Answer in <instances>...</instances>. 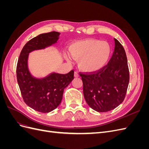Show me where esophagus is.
<instances>
[{
	"label": "esophagus",
	"instance_id": "1",
	"mask_svg": "<svg viewBox=\"0 0 149 149\" xmlns=\"http://www.w3.org/2000/svg\"><path fill=\"white\" fill-rule=\"evenodd\" d=\"M74 77H76V78H78V77H79V74H78V73L77 71H74Z\"/></svg>",
	"mask_w": 149,
	"mask_h": 149
}]
</instances>
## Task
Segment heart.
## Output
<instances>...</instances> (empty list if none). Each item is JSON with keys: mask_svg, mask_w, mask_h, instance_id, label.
<instances>
[{"mask_svg": "<svg viewBox=\"0 0 149 149\" xmlns=\"http://www.w3.org/2000/svg\"><path fill=\"white\" fill-rule=\"evenodd\" d=\"M71 56L78 60L79 68L91 73L100 70L109 60L111 54L110 45L96 39H86L76 42L69 47ZM67 60L70 58L66 55Z\"/></svg>", "mask_w": 149, "mask_h": 149, "instance_id": "1", "label": "heart"}]
</instances>
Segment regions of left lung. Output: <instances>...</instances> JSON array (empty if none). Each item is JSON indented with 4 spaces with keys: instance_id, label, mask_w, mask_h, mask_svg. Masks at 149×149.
I'll use <instances>...</instances> for the list:
<instances>
[{
    "instance_id": "1",
    "label": "left lung",
    "mask_w": 149,
    "mask_h": 149,
    "mask_svg": "<svg viewBox=\"0 0 149 149\" xmlns=\"http://www.w3.org/2000/svg\"><path fill=\"white\" fill-rule=\"evenodd\" d=\"M114 51L107 65L95 72L79 73L86 102L100 112L110 111L120 104L129 85L127 56L118 40L114 38Z\"/></svg>"
}]
</instances>
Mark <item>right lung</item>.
<instances>
[{
    "label": "right lung",
    "instance_id": "right-lung-1",
    "mask_svg": "<svg viewBox=\"0 0 149 149\" xmlns=\"http://www.w3.org/2000/svg\"><path fill=\"white\" fill-rule=\"evenodd\" d=\"M60 33L40 34L26 43L20 52L17 65V79L24 102L33 109L47 113L60 105L64 89L74 79V71L67 74L52 73L41 79L31 75L28 68L29 53L44 49L57 42Z\"/></svg>",
    "mask_w": 149,
    "mask_h": 149
}]
</instances>
